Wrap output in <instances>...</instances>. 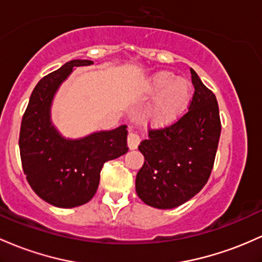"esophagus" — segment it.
<instances>
[{"label": "esophagus", "mask_w": 262, "mask_h": 262, "mask_svg": "<svg viewBox=\"0 0 262 262\" xmlns=\"http://www.w3.org/2000/svg\"><path fill=\"white\" fill-rule=\"evenodd\" d=\"M140 143V137L137 133L128 134V146L129 149H136Z\"/></svg>", "instance_id": "1"}]
</instances>
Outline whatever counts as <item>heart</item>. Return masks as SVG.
I'll list each match as a JSON object with an SVG mask.
<instances>
[{
    "label": "heart",
    "mask_w": 262,
    "mask_h": 262,
    "mask_svg": "<svg viewBox=\"0 0 262 262\" xmlns=\"http://www.w3.org/2000/svg\"><path fill=\"white\" fill-rule=\"evenodd\" d=\"M148 92L150 96L158 97L146 113V119L154 124L174 122L185 111L191 98L190 83L178 79L170 72L155 74L149 82Z\"/></svg>",
    "instance_id": "obj_1"
}]
</instances>
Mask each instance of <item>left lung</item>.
<instances>
[{"label": "left lung", "mask_w": 262, "mask_h": 262, "mask_svg": "<svg viewBox=\"0 0 262 262\" xmlns=\"http://www.w3.org/2000/svg\"><path fill=\"white\" fill-rule=\"evenodd\" d=\"M194 94L177 122L149 129L138 149L145 162L136 190L146 205L173 209L196 195L208 183L219 144L221 122L215 94L190 70Z\"/></svg>", "instance_id": "1"}]
</instances>
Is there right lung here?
Wrapping results in <instances>:
<instances>
[{
  "instance_id": "1",
  "label": "right lung",
  "mask_w": 262,
  "mask_h": 262,
  "mask_svg": "<svg viewBox=\"0 0 262 262\" xmlns=\"http://www.w3.org/2000/svg\"><path fill=\"white\" fill-rule=\"evenodd\" d=\"M93 64L74 59L37 83L19 130V154L28 184L41 199L57 208H76L96 194L100 170L108 160L128 151L126 125L82 139H66L51 122L57 89L74 67Z\"/></svg>"
}]
</instances>
